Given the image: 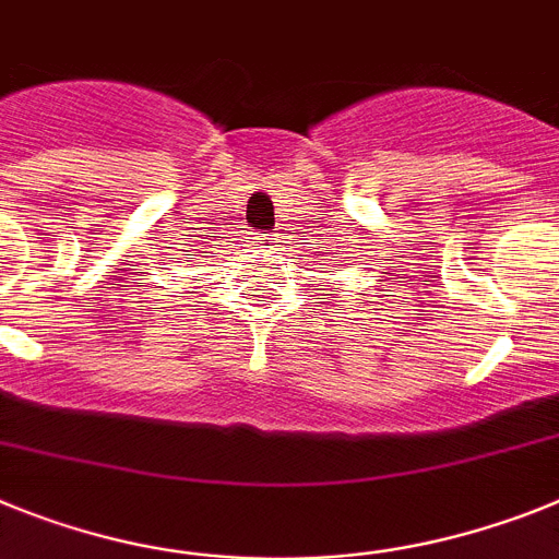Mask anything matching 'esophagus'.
Here are the masks:
<instances>
[{"label": "esophagus", "mask_w": 559, "mask_h": 559, "mask_svg": "<svg viewBox=\"0 0 559 559\" xmlns=\"http://www.w3.org/2000/svg\"><path fill=\"white\" fill-rule=\"evenodd\" d=\"M259 245L264 247V250H273L275 239H273V236H270V233H261V236H259Z\"/></svg>", "instance_id": "esophagus-1"}]
</instances>
